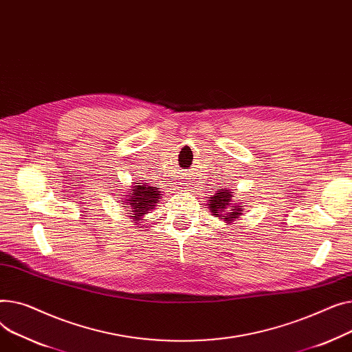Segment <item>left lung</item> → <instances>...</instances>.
Listing matches in <instances>:
<instances>
[{
	"label": "left lung",
	"mask_w": 352,
	"mask_h": 352,
	"mask_svg": "<svg viewBox=\"0 0 352 352\" xmlns=\"http://www.w3.org/2000/svg\"><path fill=\"white\" fill-rule=\"evenodd\" d=\"M233 190L229 188H219L216 193L209 197L208 208L210 213L226 223V226L234 224L243 214V201L234 199Z\"/></svg>",
	"instance_id": "1"
}]
</instances>
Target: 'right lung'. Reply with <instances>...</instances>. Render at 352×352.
<instances>
[{
  "instance_id": "1",
  "label": "right lung",
  "mask_w": 352,
  "mask_h": 352,
  "mask_svg": "<svg viewBox=\"0 0 352 352\" xmlns=\"http://www.w3.org/2000/svg\"><path fill=\"white\" fill-rule=\"evenodd\" d=\"M123 199V209H126V214L132 219L135 224H139L138 221L144 220V214L152 213L156 209V204L162 199L160 188H155L148 183H133L132 189H129V193L122 197Z\"/></svg>"
}]
</instances>
